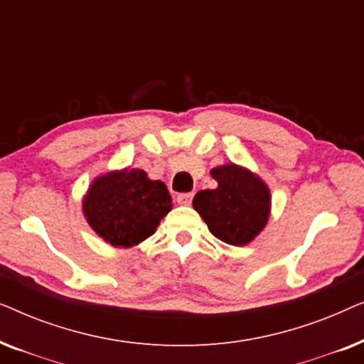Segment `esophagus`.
Listing matches in <instances>:
<instances>
[{"instance_id":"esophagus-1","label":"esophagus","mask_w":364,"mask_h":364,"mask_svg":"<svg viewBox=\"0 0 364 364\" xmlns=\"http://www.w3.org/2000/svg\"><path fill=\"white\" fill-rule=\"evenodd\" d=\"M192 198H193V193L192 192L178 193V196H177V203H181V205H191Z\"/></svg>"}]
</instances>
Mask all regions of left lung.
<instances>
[{
    "instance_id": "8db88e82",
    "label": "left lung",
    "mask_w": 364,
    "mask_h": 364,
    "mask_svg": "<svg viewBox=\"0 0 364 364\" xmlns=\"http://www.w3.org/2000/svg\"><path fill=\"white\" fill-rule=\"evenodd\" d=\"M210 173L218 186L213 191L197 192L193 208L218 240L235 247L247 245L265 228L270 215L272 198L267 183L235 164L215 167Z\"/></svg>"
}]
</instances>
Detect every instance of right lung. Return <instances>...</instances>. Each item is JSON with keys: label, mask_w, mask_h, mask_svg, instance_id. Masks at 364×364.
Instances as JSON below:
<instances>
[{"label": "right lung", "mask_w": 364, "mask_h": 364, "mask_svg": "<svg viewBox=\"0 0 364 364\" xmlns=\"http://www.w3.org/2000/svg\"><path fill=\"white\" fill-rule=\"evenodd\" d=\"M171 208L172 197L166 183L151 181L141 168L97 177L82 202L92 230L111 245L124 248L151 237Z\"/></svg>", "instance_id": "1"}]
</instances>
